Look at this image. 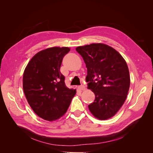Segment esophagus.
<instances>
[{
    "mask_svg": "<svg viewBox=\"0 0 153 153\" xmlns=\"http://www.w3.org/2000/svg\"><path fill=\"white\" fill-rule=\"evenodd\" d=\"M78 89L79 90H81V91H84V90H85L86 88L84 85H81L78 87Z\"/></svg>",
    "mask_w": 153,
    "mask_h": 153,
    "instance_id": "obj_1",
    "label": "esophagus"
}]
</instances>
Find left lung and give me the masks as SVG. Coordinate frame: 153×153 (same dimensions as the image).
Returning <instances> with one entry per match:
<instances>
[{
  "instance_id": "8db88e82",
  "label": "left lung",
  "mask_w": 153,
  "mask_h": 153,
  "mask_svg": "<svg viewBox=\"0 0 153 153\" xmlns=\"http://www.w3.org/2000/svg\"><path fill=\"white\" fill-rule=\"evenodd\" d=\"M76 50L86 64L87 88L95 94L94 102L88 105L90 112L101 120L113 117L124 104L130 85L126 62L117 51L103 43Z\"/></svg>"
}]
</instances>
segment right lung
<instances>
[{
	"label": "right lung",
	"mask_w": 153,
	"mask_h": 153,
	"mask_svg": "<svg viewBox=\"0 0 153 153\" xmlns=\"http://www.w3.org/2000/svg\"><path fill=\"white\" fill-rule=\"evenodd\" d=\"M68 47H52L40 51L31 59L23 76V89L27 101L39 117L49 121L64 115L76 94L69 89L60 71Z\"/></svg>",
	"instance_id": "obj_1"
}]
</instances>
